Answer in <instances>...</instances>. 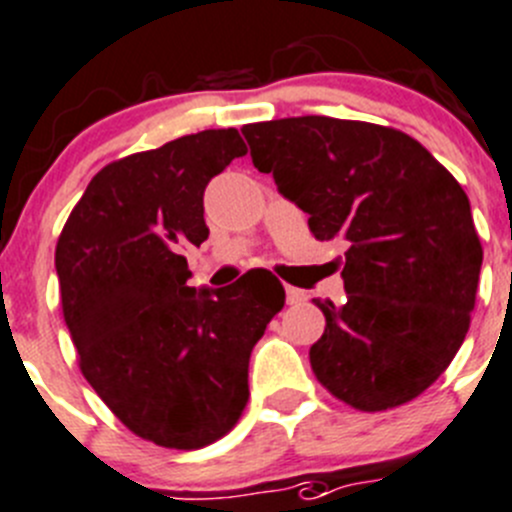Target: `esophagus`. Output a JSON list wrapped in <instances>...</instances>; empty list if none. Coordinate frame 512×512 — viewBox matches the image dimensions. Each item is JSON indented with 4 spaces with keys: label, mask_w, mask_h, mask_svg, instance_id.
<instances>
[{
    "label": "esophagus",
    "mask_w": 512,
    "mask_h": 512,
    "mask_svg": "<svg viewBox=\"0 0 512 512\" xmlns=\"http://www.w3.org/2000/svg\"><path fill=\"white\" fill-rule=\"evenodd\" d=\"M285 295H288L290 305L303 303V300H305V293H303V290H298V288H285Z\"/></svg>",
    "instance_id": "34e87169"
}]
</instances>
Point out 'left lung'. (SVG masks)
<instances>
[{"label":"left lung","mask_w":512,"mask_h":512,"mask_svg":"<svg viewBox=\"0 0 512 512\" xmlns=\"http://www.w3.org/2000/svg\"><path fill=\"white\" fill-rule=\"evenodd\" d=\"M242 133L315 240L348 242L343 305L313 300L326 315L315 379L361 412L417 399L452 364L475 308L482 245L460 181L379 123L300 116Z\"/></svg>","instance_id":"left-lung-1"}]
</instances>
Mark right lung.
I'll return each instance as SVG.
<instances>
[{
    "mask_svg": "<svg viewBox=\"0 0 512 512\" xmlns=\"http://www.w3.org/2000/svg\"><path fill=\"white\" fill-rule=\"evenodd\" d=\"M245 154L237 128H209L111 161L55 247L80 371L136 437L169 450L207 447L240 422L250 353L285 305L272 272L186 285L184 250L209 237L204 189Z\"/></svg>",
    "mask_w": 512,
    "mask_h": 512,
    "instance_id": "1",
    "label": "right lung"
}]
</instances>
